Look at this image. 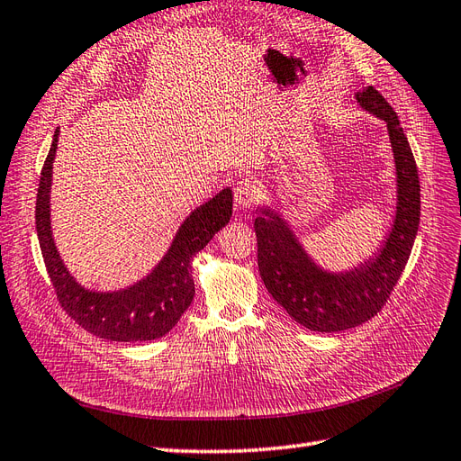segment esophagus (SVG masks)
I'll return each instance as SVG.
<instances>
[{"instance_id": "34e87169", "label": "esophagus", "mask_w": 461, "mask_h": 461, "mask_svg": "<svg viewBox=\"0 0 461 461\" xmlns=\"http://www.w3.org/2000/svg\"><path fill=\"white\" fill-rule=\"evenodd\" d=\"M258 196H261V186L257 185L255 179H249V176H245V179H240L238 185H235V203L243 208H249L253 206Z\"/></svg>"}]
</instances>
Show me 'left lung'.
<instances>
[{"instance_id":"obj_1","label":"left lung","mask_w":461,"mask_h":461,"mask_svg":"<svg viewBox=\"0 0 461 461\" xmlns=\"http://www.w3.org/2000/svg\"><path fill=\"white\" fill-rule=\"evenodd\" d=\"M360 107L387 124L397 171L393 228L374 258L348 273H325L305 255L288 223L268 208L255 218L258 273L294 321L320 333L362 325L380 312L403 273L420 220V185L415 158L397 113L380 91L368 86L357 93Z\"/></svg>"}]
</instances>
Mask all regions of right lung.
Here are the masks:
<instances>
[{
    "label": "right lung",
    "instance_id": "right-lung-1",
    "mask_svg": "<svg viewBox=\"0 0 461 461\" xmlns=\"http://www.w3.org/2000/svg\"><path fill=\"white\" fill-rule=\"evenodd\" d=\"M56 148L58 130L41 171L34 218H37L42 258L58 302L79 327L99 339L134 343V340H153L167 335L194 298V282L191 276L193 257L203 251L231 218V191L223 188L183 221L167 255L144 280L121 292H89L68 273L52 240L50 183Z\"/></svg>",
    "mask_w": 461,
    "mask_h": 461
}]
</instances>
